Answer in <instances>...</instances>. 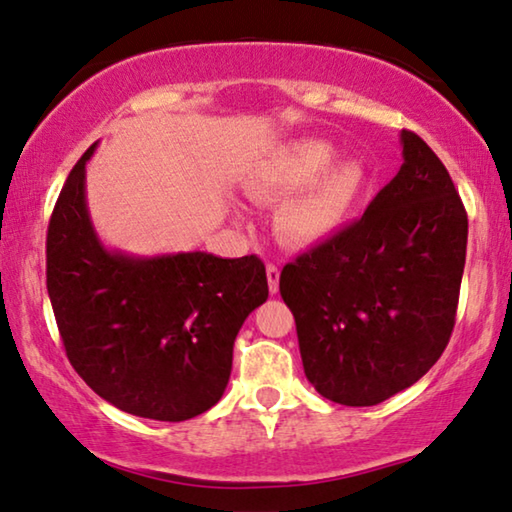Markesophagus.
<instances>
[{
  "mask_svg": "<svg viewBox=\"0 0 512 512\" xmlns=\"http://www.w3.org/2000/svg\"><path fill=\"white\" fill-rule=\"evenodd\" d=\"M266 278H269V291L271 294H278L280 289V269L275 264L266 266Z\"/></svg>",
  "mask_w": 512,
  "mask_h": 512,
  "instance_id": "34e87169",
  "label": "esophagus"
}]
</instances>
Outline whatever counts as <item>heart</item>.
Here are the masks:
<instances>
[{
    "mask_svg": "<svg viewBox=\"0 0 512 512\" xmlns=\"http://www.w3.org/2000/svg\"><path fill=\"white\" fill-rule=\"evenodd\" d=\"M339 150L326 139H300L264 161L253 186L262 202H287L278 216L280 234L312 246L330 239L358 205L367 168L360 159L337 161Z\"/></svg>",
    "mask_w": 512,
    "mask_h": 512,
    "instance_id": "obj_1",
    "label": "heart"
}]
</instances>
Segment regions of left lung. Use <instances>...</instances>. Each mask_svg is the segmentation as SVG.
Wrapping results in <instances>:
<instances>
[{"instance_id":"left-lung-1","label":"left lung","mask_w":512,"mask_h":512,"mask_svg":"<svg viewBox=\"0 0 512 512\" xmlns=\"http://www.w3.org/2000/svg\"><path fill=\"white\" fill-rule=\"evenodd\" d=\"M403 164L358 221L280 273L316 392L376 405L415 385L449 344L467 212L437 154L403 129Z\"/></svg>"}]
</instances>
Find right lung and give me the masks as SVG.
Segmentation results:
<instances>
[{
    "label": "right lung",
    "mask_w": 512,
    "mask_h": 512,
    "mask_svg": "<svg viewBox=\"0 0 512 512\" xmlns=\"http://www.w3.org/2000/svg\"><path fill=\"white\" fill-rule=\"evenodd\" d=\"M70 170L47 227V294L72 367L129 415L184 421L221 401L232 348L269 298L257 255L109 250L86 205V161Z\"/></svg>",
    "instance_id": "add662e5"
}]
</instances>
